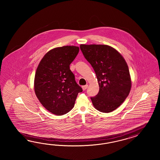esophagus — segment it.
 Here are the masks:
<instances>
[{
  "instance_id": "esophagus-1",
  "label": "esophagus",
  "mask_w": 160,
  "mask_h": 160,
  "mask_svg": "<svg viewBox=\"0 0 160 160\" xmlns=\"http://www.w3.org/2000/svg\"><path fill=\"white\" fill-rule=\"evenodd\" d=\"M87 87H88V85H87V84L85 85V86H83L82 87V90H86L87 89Z\"/></svg>"
}]
</instances>
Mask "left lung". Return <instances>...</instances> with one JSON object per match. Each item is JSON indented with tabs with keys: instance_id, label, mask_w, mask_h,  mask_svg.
<instances>
[{
	"instance_id": "obj_1",
	"label": "left lung",
	"mask_w": 160,
	"mask_h": 160,
	"mask_svg": "<svg viewBox=\"0 0 160 160\" xmlns=\"http://www.w3.org/2000/svg\"><path fill=\"white\" fill-rule=\"evenodd\" d=\"M85 58L92 65L97 76L99 92L91 97L99 112H110L124 102L131 87L129 69L118 51L103 44H81Z\"/></svg>"
}]
</instances>
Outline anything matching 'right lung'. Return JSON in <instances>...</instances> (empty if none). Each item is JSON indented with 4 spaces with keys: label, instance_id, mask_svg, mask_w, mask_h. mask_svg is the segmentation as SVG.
I'll list each match as a JSON object with an SVG mask.
<instances>
[{
    "label": "right lung",
    "instance_id": "add662e5",
    "mask_svg": "<svg viewBox=\"0 0 160 160\" xmlns=\"http://www.w3.org/2000/svg\"><path fill=\"white\" fill-rule=\"evenodd\" d=\"M79 48L65 46L48 51L41 60L34 77V92L39 102L57 116L70 112L82 88L75 80L70 64Z\"/></svg>",
    "mask_w": 160,
    "mask_h": 160
}]
</instances>
